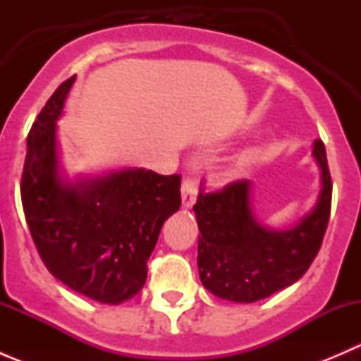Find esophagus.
<instances>
[{
	"mask_svg": "<svg viewBox=\"0 0 361 361\" xmlns=\"http://www.w3.org/2000/svg\"><path fill=\"white\" fill-rule=\"evenodd\" d=\"M197 201V180L194 178H185L183 183H181V204H183L185 209L194 206V202Z\"/></svg>",
	"mask_w": 361,
	"mask_h": 361,
	"instance_id": "1",
	"label": "esophagus"
}]
</instances>
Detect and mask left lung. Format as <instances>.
<instances>
[{
    "mask_svg": "<svg viewBox=\"0 0 361 361\" xmlns=\"http://www.w3.org/2000/svg\"><path fill=\"white\" fill-rule=\"evenodd\" d=\"M319 169L318 199L288 228L258 220L251 202L253 183L234 181L221 190L199 194L197 267L204 288L225 300L251 304L297 283L322 248L332 206V180L325 145L312 143Z\"/></svg>",
    "mask_w": 361,
    "mask_h": 361,
    "instance_id": "8db88e82",
    "label": "left lung"
}]
</instances>
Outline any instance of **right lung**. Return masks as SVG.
<instances>
[{
  "label": "right lung",
  "instance_id": "right-lung-1",
  "mask_svg": "<svg viewBox=\"0 0 361 361\" xmlns=\"http://www.w3.org/2000/svg\"><path fill=\"white\" fill-rule=\"evenodd\" d=\"M76 76L57 87L27 136L23 206L50 274L101 304L140 293L164 221L180 209V176L123 167L69 180L61 166L57 120Z\"/></svg>",
  "mask_w": 361,
  "mask_h": 361
}]
</instances>
